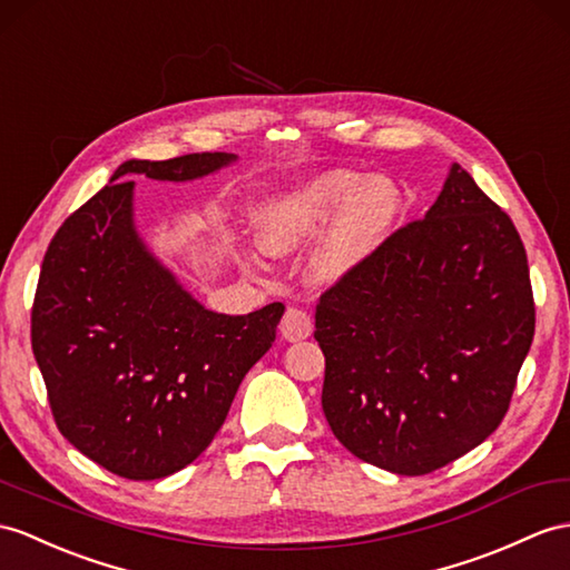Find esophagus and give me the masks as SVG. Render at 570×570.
<instances>
[{"instance_id":"1","label":"esophagus","mask_w":570,"mask_h":570,"mask_svg":"<svg viewBox=\"0 0 570 570\" xmlns=\"http://www.w3.org/2000/svg\"><path fill=\"white\" fill-rule=\"evenodd\" d=\"M312 328H314L312 316L304 312V309H299V307H289L285 312V316H283V322H281L283 338L289 341V343L309 338L312 336Z\"/></svg>"}]
</instances>
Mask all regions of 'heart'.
Segmentation results:
<instances>
[{
  "instance_id": "1",
  "label": "heart",
  "mask_w": 570,
  "mask_h": 570,
  "mask_svg": "<svg viewBox=\"0 0 570 570\" xmlns=\"http://www.w3.org/2000/svg\"><path fill=\"white\" fill-rule=\"evenodd\" d=\"M399 210L401 193L390 178L360 180L353 171H326L258 207L256 244L268 256L293 254L338 213L314 256L316 273L338 281L382 244Z\"/></svg>"
}]
</instances>
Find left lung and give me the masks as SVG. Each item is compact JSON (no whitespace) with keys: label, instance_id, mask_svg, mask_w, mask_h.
Returning <instances> with one entry per match:
<instances>
[{"label":"left lung","instance_id":"left-lung-1","mask_svg":"<svg viewBox=\"0 0 570 570\" xmlns=\"http://www.w3.org/2000/svg\"><path fill=\"white\" fill-rule=\"evenodd\" d=\"M314 338L345 450L401 476L460 460L501 425L534 338L515 225L452 164L425 217L322 295Z\"/></svg>","mask_w":570,"mask_h":570}]
</instances>
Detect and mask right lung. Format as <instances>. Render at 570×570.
Here are the masks:
<instances>
[{
  "label": "right lung",
  "instance_id": "1",
  "mask_svg": "<svg viewBox=\"0 0 570 570\" xmlns=\"http://www.w3.org/2000/svg\"><path fill=\"white\" fill-rule=\"evenodd\" d=\"M237 155L122 161L55 234L40 268L31 345L60 433L114 474L151 481L188 466L268 353L283 302L205 309L135 227V180H193Z\"/></svg>",
  "mask_w": 570,
  "mask_h": 570
}]
</instances>
